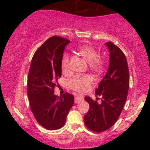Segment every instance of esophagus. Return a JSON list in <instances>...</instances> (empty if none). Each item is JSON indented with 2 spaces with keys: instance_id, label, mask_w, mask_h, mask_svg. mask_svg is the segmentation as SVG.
<instances>
[{
  "instance_id": "esophagus-1",
  "label": "esophagus",
  "mask_w": 150,
  "mask_h": 150,
  "mask_svg": "<svg viewBox=\"0 0 150 150\" xmlns=\"http://www.w3.org/2000/svg\"><path fill=\"white\" fill-rule=\"evenodd\" d=\"M83 100H84V98H83V96H76L75 98V103L76 104L80 103Z\"/></svg>"
}]
</instances>
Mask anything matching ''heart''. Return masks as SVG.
<instances>
[{"instance_id":"heart-1","label":"heart","mask_w":150,"mask_h":150,"mask_svg":"<svg viewBox=\"0 0 150 150\" xmlns=\"http://www.w3.org/2000/svg\"><path fill=\"white\" fill-rule=\"evenodd\" d=\"M77 52L86 62L88 63V68L94 73H100L105 67V61L98 56V52L93 47L84 45L77 49ZM71 58L68 55H64L62 60V69L63 73H70ZM93 83V78L90 75H75L71 79L68 85L71 89L79 93H84Z\"/></svg>"}]
</instances>
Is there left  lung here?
Segmentation results:
<instances>
[{
  "mask_svg": "<svg viewBox=\"0 0 150 150\" xmlns=\"http://www.w3.org/2000/svg\"><path fill=\"white\" fill-rule=\"evenodd\" d=\"M105 45L110 53L108 69L95 90L96 96H100L102 102L98 104L89 96L85 97L89 104L84 116L85 124L95 132L107 130L118 120L126 101L130 82L128 63L122 51L110 42Z\"/></svg>",
  "mask_w": 150,
  "mask_h": 150,
  "instance_id": "8db88e82",
  "label": "left lung"
}]
</instances>
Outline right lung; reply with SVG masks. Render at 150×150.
I'll use <instances>...</instances> for the list:
<instances>
[{"label":"right lung","mask_w":150,"mask_h":150,"mask_svg":"<svg viewBox=\"0 0 150 150\" xmlns=\"http://www.w3.org/2000/svg\"><path fill=\"white\" fill-rule=\"evenodd\" d=\"M70 41L58 36L47 39L35 52L28 77V96L35 120L47 130L64 126L74 103V96L66 93L57 96L54 88L62 76V60Z\"/></svg>","instance_id":"right-lung-1"}]
</instances>
